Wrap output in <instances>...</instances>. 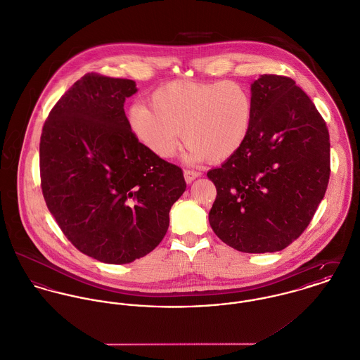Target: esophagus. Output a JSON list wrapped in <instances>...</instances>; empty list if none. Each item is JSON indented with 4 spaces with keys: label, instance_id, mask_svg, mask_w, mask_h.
I'll use <instances>...</instances> for the list:
<instances>
[{
    "label": "esophagus",
    "instance_id": "34e87169",
    "mask_svg": "<svg viewBox=\"0 0 360 360\" xmlns=\"http://www.w3.org/2000/svg\"><path fill=\"white\" fill-rule=\"evenodd\" d=\"M200 174L199 171H193V169H185L184 171V176H185V181H186V184H192L196 178H199Z\"/></svg>",
    "mask_w": 360,
    "mask_h": 360
}]
</instances>
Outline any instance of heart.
<instances>
[{
	"mask_svg": "<svg viewBox=\"0 0 360 360\" xmlns=\"http://www.w3.org/2000/svg\"><path fill=\"white\" fill-rule=\"evenodd\" d=\"M150 105H132L127 121L135 139L161 159L172 158L184 136L188 160H228L245 143L254 119L252 96L236 81H169L152 94Z\"/></svg>",
	"mask_w": 360,
	"mask_h": 360,
	"instance_id": "1",
	"label": "heart"
}]
</instances>
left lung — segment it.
I'll return each instance as SVG.
<instances>
[{
    "label": "left lung",
    "instance_id": "left-lung-1",
    "mask_svg": "<svg viewBox=\"0 0 360 360\" xmlns=\"http://www.w3.org/2000/svg\"><path fill=\"white\" fill-rule=\"evenodd\" d=\"M254 119L245 143L207 176L217 188L214 233L241 252H275L307 229L330 178V136L309 96L290 77L251 84Z\"/></svg>",
    "mask_w": 360,
    "mask_h": 360
}]
</instances>
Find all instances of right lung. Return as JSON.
Returning <instances> with one entry per match:
<instances>
[{"mask_svg":"<svg viewBox=\"0 0 360 360\" xmlns=\"http://www.w3.org/2000/svg\"><path fill=\"white\" fill-rule=\"evenodd\" d=\"M136 91L135 81L88 73L58 101L41 134L46 207L77 250L105 264L153 251L186 189L182 169L129 131L124 102Z\"/></svg>","mask_w":360,"mask_h":360,"instance_id":"right-lung-1","label":"right lung"}]
</instances>
